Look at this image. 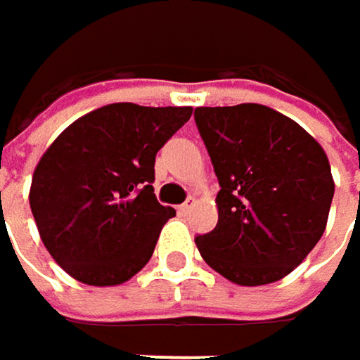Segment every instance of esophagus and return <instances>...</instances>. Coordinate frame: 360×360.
<instances>
[{
    "instance_id": "34e87169",
    "label": "esophagus",
    "mask_w": 360,
    "mask_h": 360,
    "mask_svg": "<svg viewBox=\"0 0 360 360\" xmlns=\"http://www.w3.org/2000/svg\"><path fill=\"white\" fill-rule=\"evenodd\" d=\"M193 204H195V200H193V198H187V202H185V204H181V206H179V214H181V217H187V214L191 212Z\"/></svg>"
}]
</instances>
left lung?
<instances>
[{
    "label": "left lung",
    "mask_w": 360,
    "mask_h": 360,
    "mask_svg": "<svg viewBox=\"0 0 360 360\" xmlns=\"http://www.w3.org/2000/svg\"><path fill=\"white\" fill-rule=\"evenodd\" d=\"M193 116L221 185L219 223L195 238L202 258L238 285L283 279L323 236L333 198L327 154L269 106L195 108Z\"/></svg>",
    "instance_id": "8db88e82"
}]
</instances>
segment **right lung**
Returning <instances> with one entry per match:
<instances>
[{
	"label": "right lung",
	"instance_id": "obj_1",
	"mask_svg": "<svg viewBox=\"0 0 360 360\" xmlns=\"http://www.w3.org/2000/svg\"><path fill=\"white\" fill-rule=\"evenodd\" d=\"M189 116V106L108 104L77 118L45 150L29 202L41 242L70 277L118 285L152 258L175 217L152 187L156 152Z\"/></svg>",
	"mask_w": 360,
	"mask_h": 360
}]
</instances>
